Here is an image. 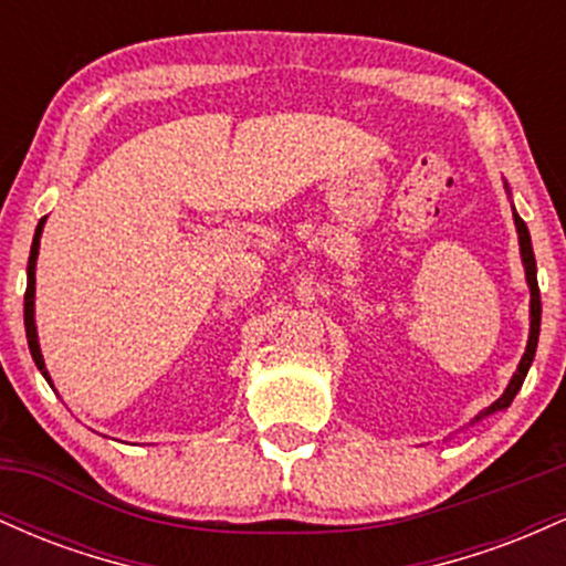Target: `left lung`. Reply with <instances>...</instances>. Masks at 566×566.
Segmentation results:
<instances>
[{
    "mask_svg": "<svg viewBox=\"0 0 566 566\" xmlns=\"http://www.w3.org/2000/svg\"><path fill=\"white\" fill-rule=\"evenodd\" d=\"M505 191H509V184H505ZM513 223H516V233H518V252H522V265H524V276H527V287H530V337H527V350H524L522 361H518L516 373H513V378L509 386H505L503 396H500L497 401H492L490 407L482 409V412L476 415V418L471 420L469 426L479 423V420L490 418V415L500 412V409L511 407L513 396L518 394V388H522L524 378H527L530 367H532V359H535V350H537V337H541V287H537V265H535V252H532V239H530V229L527 223H524L522 218H518L516 207H513Z\"/></svg>",
    "mask_w": 566,
    "mask_h": 566,
    "instance_id": "obj_1",
    "label": "left lung"
}]
</instances>
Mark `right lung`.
Here are the masks:
<instances>
[{"label": "right lung", "mask_w": 566, "mask_h": 566, "mask_svg": "<svg viewBox=\"0 0 566 566\" xmlns=\"http://www.w3.org/2000/svg\"><path fill=\"white\" fill-rule=\"evenodd\" d=\"M42 229L44 220L36 226L34 242H31V255H29V287H25V297H23V322H25V337H29V350L31 359L36 361V369L44 375V380L53 386L50 380L48 367H44V356L42 348H39V335H36V322H34V297H36V258H39V239H42Z\"/></svg>", "instance_id": "add662e5"}]
</instances>
